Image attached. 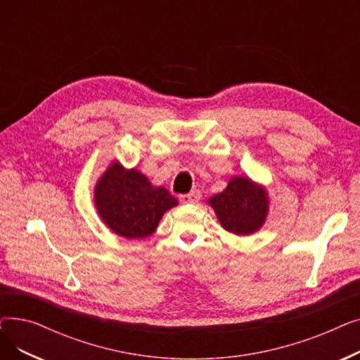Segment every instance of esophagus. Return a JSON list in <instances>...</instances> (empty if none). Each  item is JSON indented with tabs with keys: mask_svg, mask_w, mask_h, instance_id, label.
Returning a JSON list of instances; mask_svg holds the SVG:
<instances>
[{
	"mask_svg": "<svg viewBox=\"0 0 360 360\" xmlns=\"http://www.w3.org/2000/svg\"><path fill=\"white\" fill-rule=\"evenodd\" d=\"M200 198H201V193L198 190H193L191 193L181 195L179 201L184 202V204H194V202H198Z\"/></svg>",
	"mask_w": 360,
	"mask_h": 360,
	"instance_id": "1",
	"label": "esophagus"
}]
</instances>
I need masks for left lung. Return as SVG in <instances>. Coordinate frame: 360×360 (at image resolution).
<instances>
[{"instance_id": "obj_1", "label": "left lung", "mask_w": 360, "mask_h": 360, "mask_svg": "<svg viewBox=\"0 0 360 360\" xmlns=\"http://www.w3.org/2000/svg\"><path fill=\"white\" fill-rule=\"evenodd\" d=\"M209 204L223 228L235 235L257 232L269 213L266 190L243 176L232 178L220 194L209 200Z\"/></svg>"}]
</instances>
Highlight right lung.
Instances as JSON below:
<instances>
[{"label":"right lung","mask_w":360,"mask_h":360,"mask_svg":"<svg viewBox=\"0 0 360 360\" xmlns=\"http://www.w3.org/2000/svg\"><path fill=\"white\" fill-rule=\"evenodd\" d=\"M94 204L112 232L127 239H144L178 200L166 188L151 185L139 170H127L115 162L96 184Z\"/></svg>","instance_id":"obj_1"}]
</instances>
